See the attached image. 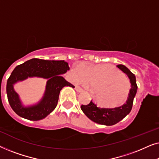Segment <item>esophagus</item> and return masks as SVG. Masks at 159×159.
<instances>
[{
	"mask_svg": "<svg viewBox=\"0 0 159 159\" xmlns=\"http://www.w3.org/2000/svg\"><path fill=\"white\" fill-rule=\"evenodd\" d=\"M75 90L78 93H81V92H82V91H83V89H82V88H80V86H76L75 87Z\"/></svg>",
	"mask_w": 159,
	"mask_h": 159,
	"instance_id": "1",
	"label": "esophagus"
}]
</instances>
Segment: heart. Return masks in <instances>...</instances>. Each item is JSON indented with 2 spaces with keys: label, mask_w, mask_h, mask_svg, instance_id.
I'll return each mask as SVG.
<instances>
[{
  "label": "heart",
  "mask_w": 159,
  "mask_h": 159,
  "mask_svg": "<svg viewBox=\"0 0 159 159\" xmlns=\"http://www.w3.org/2000/svg\"><path fill=\"white\" fill-rule=\"evenodd\" d=\"M73 75L76 81L92 85L91 93L101 106L114 107L120 105L129 94V80L112 65L92 66L80 63Z\"/></svg>",
  "instance_id": "1"
}]
</instances>
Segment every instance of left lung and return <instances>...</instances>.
Masks as SVG:
<instances>
[{
    "mask_svg": "<svg viewBox=\"0 0 159 159\" xmlns=\"http://www.w3.org/2000/svg\"><path fill=\"white\" fill-rule=\"evenodd\" d=\"M116 66L127 75L131 83V89L126 103L122 106L114 108H103L98 106L94 101H91L88 105L81 106V109L84 114L90 120L99 125L106 126L116 125L129 114L133 105V100L138 90L135 76L122 64H119Z\"/></svg>",
    "mask_w": 159,
    "mask_h": 159,
    "instance_id": "left-lung-1",
    "label": "left lung"
}]
</instances>
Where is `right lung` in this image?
<instances>
[{"instance_id": "add662e5", "label": "right lung", "mask_w": 159, "mask_h": 159, "mask_svg": "<svg viewBox=\"0 0 159 159\" xmlns=\"http://www.w3.org/2000/svg\"><path fill=\"white\" fill-rule=\"evenodd\" d=\"M68 63L64 61H49L32 58L18 65L8 79L6 93L11 107L19 116L31 121H38L51 114L57 106L60 91L65 86L75 88L61 75L69 70ZM38 76L49 80L45 95L37 105L24 107L12 84L28 77Z\"/></svg>"}]
</instances>
